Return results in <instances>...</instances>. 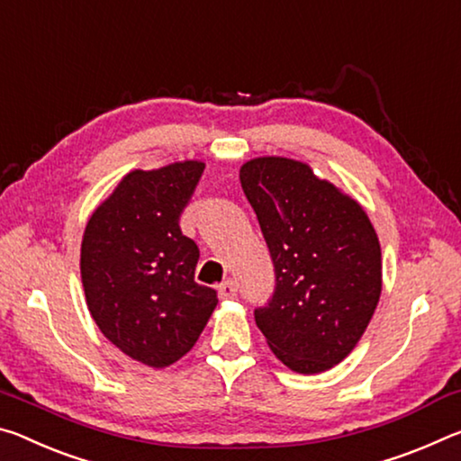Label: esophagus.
<instances>
[{
	"mask_svg": "<svg viewBox=\"0 0 461 461\" xmlns=\"http://www.w3.org/2000/svg\"><path fill=\"white\" fill-rule=\"evenodd\" d=\"M237 292H239L237 282H232V280H226L224 284L218 285V296H221L222 300L237 298Z\"/></svg>",
	"mask_w": 461,
	"mask_h": 461,
	"instance_id": "obj_1",
	"label": "esophagus"
}]
</instances>
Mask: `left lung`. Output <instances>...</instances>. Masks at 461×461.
<instances>
[{
    "instance_id": "8db88e82",
    "label": "left lung",
    "mask_w": 461,
    "mask_h": 461,
    "mask_svg": "<svg viewBox=\"0 0 461 461\" xmlns=\"http://www.w3.org/2000/svg\"><path fill=\"white\" fill-rule=\"evenodd\" d=\"M239 177L276 271L255 322L284 366L321 374L349 356L378 306V235L366 210L306 163L258 157Z\"/></svg>"
}]
</instances>
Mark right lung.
Returning a JSON list of instances; mask_svg holds the SVG:
<instances>
[{
    "label": "right lung",
    "instance_id": "1",
    "mask_svg": "<svg viewBox=\"0 0 461 461\" xmlns=\"http://www.w3.org/2000/svg\"><path fill=\"white\" fill-rule=\"evenodd\" d=\"M203 167L181 161L131 171L83 232L89 312L110 343L149 367L184 357L218 304L216 290L195 284L200 249L179 229Z\"/></svg>",
    "mask_w": 461,
    "mask_h": 461
}]
</instances>
